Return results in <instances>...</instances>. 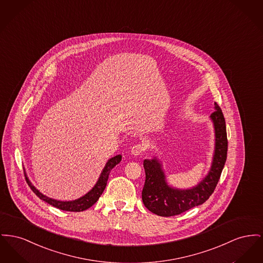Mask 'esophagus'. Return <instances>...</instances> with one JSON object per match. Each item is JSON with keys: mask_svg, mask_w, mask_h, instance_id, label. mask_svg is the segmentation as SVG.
Listing matches in <instances>:
<instances>
[{"mask_svg": "<svg viewBox=\"0 0 263 263\" xmlns=\"http://www.w3.org/2000/svg\"><path fill=\"white\" fill-rule=\"evenodd\" d=\"M145 150H146V147L144 145L136 144L131 148V154L134 155V156H138V155L142 154Z\"/></svg>", "mask_w": 263, "mask_h": 263, "instance_id": "obj_1", "label": "esophagus"}]
</instances>
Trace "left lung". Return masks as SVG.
Returning a JSON list of instances; mask_svg holds the SVG:
<instances>
[{"instance_id": "8db88e82", "label": "left lung", "mask_w": 263, "mask_h": 263, "mask_svg": "<svg viewBox=\"0 0 263 263\" xmlns=\"http://www.w3.org/2000/svg\"><path fill=\"white\" fill-rule=\"evenodd\" d=\"M215 112L211 114L216 136L213 163L209 174L196 186L186 190L170 186L167 184L165 173L157 158L144 160L143 166L146 180L142 191V200L145 206L155 215L160 216L180 215L203 203L214 193L228 155L226 120L217 103H215Z\"/></svg>"}]
</instances>
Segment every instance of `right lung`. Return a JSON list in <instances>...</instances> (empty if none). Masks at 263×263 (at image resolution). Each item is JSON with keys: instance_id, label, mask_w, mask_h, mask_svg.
<instances>
[{"instance_id": "1", "label": "right lung", "mask_w": 263, "mask_h": 263, "mask_svg": "<svg viewBox=\"0 0 263 263\" xmlns=\"http://www.w3.org/2000/svg\"><path fill=\"white\" fill-rule=\"evenodd\" d=\"M121 159H122L121 155H117V156L109 159L95 185L93 186L92 189L86 195H84L83 197L79 198L78 200H74V201H62L48 198L47 196H45L44 194H42L39 190H36L33 185H31V183L30 182V180L28 179L27 175H25V176H26L27 183L30 185V187L32 190V192L41 200L46 201L47 203H49V204H51V205H53V206H55V208H58L60 210H62V211H66V212H82V211H85V210L89 209L90 206H92L93 204L98 201L99 197L102 195V193H103V191H104V189L106 186L110 172L117 164L120 163Z\"/></svg>"}]
</instances>
